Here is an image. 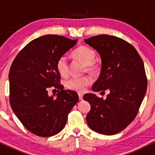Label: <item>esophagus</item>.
Wrapping results in <instances>:
<instances>
[{
  "label": "esophagus",
  "mask_w": 155,
  "mask_h": 155,
  "mask_svg": "<svg viewBox=\"0 0 155 155\" xmlns=\"http://www.w3.org/2000/svg\"><path fill=\"white\" fill-rule=\"evenodd\" d=\"M79 100L80 101H81V100H83V94H81V93H79Z\"/></svg>",
  "instance_id": "esophagus-1"
}]
</instances>
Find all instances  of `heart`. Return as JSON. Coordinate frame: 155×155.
I'll list each match as a JSON object with an SVG mask.
<instances>
[{
	"label": "heart",
	"mask_w": 155,
	"mask_h": 155,
	"mask_svg": "<svg viewBox=\"0 0 155 155\" xmlns=\"http://www.w3.org/2000/svg\"><path fill=\"white\" fill-rule=\"evenodd\" d=\"M96 51L87 46H80L73 51V57L76 60L86 66L85 71L92 74L98 73L100 70V64L95 61ZM57 69L61 76H67L69 74V67L67 59L65 56H61L57 59L56 63ZM91 79L88 76L82 77H72L66 82V86L70 90L78 92H83L86 88L91 85Z\"/></svg>",
	"instance_id": "1"
}]
</instances>
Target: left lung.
<instances>
[{"instance_id": "left-lung-1", "label": "left lung", "mask_w": 155, "mask_h": 155, "mask_svg": "<svg viewBox=\"0 0 155 155\" xmlns=\"http://www.w3.org/2000/svg\"><path fill=\"white\" fill-rule=\"evenodd\" d=\"M84 42L101 57V71L93 90L110 91L106 99L84 95L91 106L86 122L96 133L115 135L133 122L145 97L147 79L143 61L133 45L117 37L100 35Z\"/></svg>"}]
</instances>
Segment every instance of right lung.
I'll list each match as a JSON object with an SVG mask.
<instances>
[{"mask_svg": "<svg viewBox=\"0 0 155 155\" xmlns=\"http://www.w3.org/2000/svg\"><path fill=\"white\" fill-rule=\"evenodd\" d=\"M77 40L47 35L35 39L15 57L9 72L11 108L25 127L40 137L59 133L68 114L79 101L77 93L64 90L57 71V59ZM57 88V98L49 97V87Z\"/></svg>", "mask_w": 155, "mask_h": 155, "instance_id": "1", "label": "right lung"}]
</instances>
